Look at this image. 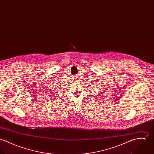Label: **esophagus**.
<instances>
[{"instance_id": "esophagus-1", "label": "esophagus", "mask_w": 154, "mask_h": 154, "mask_svg": "<svg viewBox=\"0 0 154 154\" xmlns=\"http://www.w3.org/2000/svg\"><path fill=\"white\" fill-rule=\"evenodd\" d=\"M75 79H76V78H75Z\"/></svg>"}]
</instances>
